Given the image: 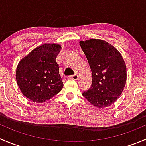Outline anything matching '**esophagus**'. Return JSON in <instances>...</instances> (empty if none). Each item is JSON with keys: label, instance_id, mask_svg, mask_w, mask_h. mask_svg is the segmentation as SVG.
<instances>
[{"label": "esophagus", "instance_id": "34e87169", "mask_svg": "<svg viewBox=\"0 0 146 146\" xmlns=\"http://www.w3.org/2000/svg\"><path fill=\"white\" fill-rule=\"evenodd\" d=\"M68 78H70V79H73V80H77L78 78V76L77 74H75L73 75V76H68Z\"/></svg>", "mask_w": 146, "mask_h": 146}]
</instances>
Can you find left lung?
<instances>
[{
	"label": "left lung",
	"instance_id": "obj_1",
	"mask_svg": "<svg viewBox=\"0 0 146 146\" xmlns=\"http://www.w3.org/2000/svg\"><path fill=\"white\" fill-rule=\"evenodd\" d=\"M92 74V85L82 95L98 108L114 104L126 82V66L120 52L106 41L90 39L80 41Z\"/></svg>",
	"mask_w": 146,
	"mask_h": 146
}]
</instances>
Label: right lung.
Returning <instances> with one entry per match:
<instances>
[{"label":"right lung","instance_id":"obj_1","mask_svg":"<svg viewBox=\"0 0 146 146\" xmlns=\"http://www.w3.org/2000/svg\"><path fill=\"white\" fill-rule=\"evenodd\" d=\"M61 48L58 44L46 43L20 60L16 68V80L27 99L43 103L61 90L64 84L56 63Z\"/></svg>","mask_w":146,"mask_h":146}]
</instances>
